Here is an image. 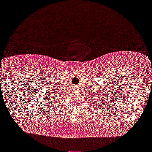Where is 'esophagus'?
<instances>
[{"mask_svg": "<svg viewBox=\"0 0 152 152\" xmlns=\"http://www.w3.org/2000/svg\"><path fill=\"white\" fill-rule=\"evenodd\" d=\"M73 89H74V90H75V89H77V85L73 86Z\"/></svg>", "mask_w": 152, "mask_h": 152, "instance_id": "obj_1", "label": "esophagus"}]
</instances>
